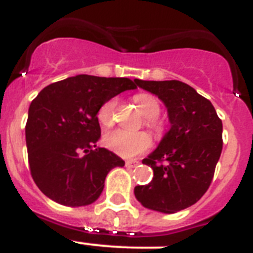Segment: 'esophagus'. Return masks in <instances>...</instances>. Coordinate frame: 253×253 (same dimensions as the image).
Segmentation results:
<instances>
[{"label": "esophagus", "mask_w": 253, "mask_h": 253, "mask_svg": "<svg viewBox=\"0 0 253 253\" xmlns=\"http://www.w3.org/2000/svg\"><path fill=\"white\" fill-rule=\"evenodd\" d=\"M138 164V162H133V160H126L125 162V166L128 167V168H133V167H135Z\"/></svg>", "instance_id": "obj_1"}]
</instances>
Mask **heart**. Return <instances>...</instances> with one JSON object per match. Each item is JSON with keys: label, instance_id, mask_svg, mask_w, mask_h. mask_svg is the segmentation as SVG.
<instances>
[{"label": "heart", "instance_id": "obj_1", "mask_svg": "<svg viewBox=\"0 0 253 253\" xmlns=\"http://www.w3.org/2000/svg\"><path fill=\"white\" fill-rule=\"evenodd\" d=\"M134 102L145 116V125L156 134L162 133L164 123L159 118L160 103L155 95L139 93L134 95ZM118 107V98H111L102 104L98 110V120L103 126L110 128L115 124V111ZM104 145L115 154L123 158H134L150 149L151 138L146 131H126L123 129L112 130L104 135Z\"/></svg>", "mask_w": 253, "mask_h": 253}]
</instances>
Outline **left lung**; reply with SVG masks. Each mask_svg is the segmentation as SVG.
Wrapping results in <instances>:
<instances>
[{"label": "left lung", "mask_w": 253, "mask_h": 253, "mask_svg": "<svg viewBox=\"0 0 253 253\" xmlns=\"http://www.w3.org/2000/svg\"><path fill=\"white\" fill-rule=\"evenodd\" d=\"M135 81L164 102L170 130L142 160L154 177L135 186L134 195L146 208L174 213L197 203L210 187L222 151V122L213 104L182 81Z\"/></svg>", "instance_id": "left-lung-1"}]
</instances>
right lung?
I'll use <instances>...</instances> for the list:
<instances>
[{
    "label": "right lung",
    "instance_id": "1",
    "mask_svg": "<svg viewBox=\"0 0 253 253\" xmlns=\"http://www.w3.org/2000/svg\"><path fill=\"white\" fill-rule=\"evenodd\" d=\"M135 80L79 75L47 85L33 99L26 124L29 172L47 198L87 206L103 191L107 173L124 167L114 152L94 149L101 138L97 114L106 101L135 89Z\"/></svg>",
    "mask_w": 253,
    "mask_h": 253
}]
</instances>
